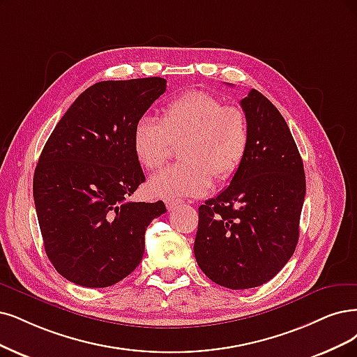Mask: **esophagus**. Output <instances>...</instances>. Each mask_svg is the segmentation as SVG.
Returning <instances> with one entry per match:
<instances>
[{
    "instance_id": "1",
    "label": "esophagus",
    "mask_w": 357,
    "mask_h": 357,
    "mask_svg": "<svg viewBox=\"0 0 357 357\" xmlns=\"http://www.w3.org/2000/svg\"><path fill=\"white\" fill-rule=\"evenodd\" d=\"M181 204H182L181 200H167V202H166V207H167L169 212H172V210H175V208L179 207Z\"/></svg>"
}]
</instances>
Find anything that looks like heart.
I'll return each instance as SVG.
<instances>
[{
	"label": "heart",
	"mask_w": 357,
	"mask_h": 357,
	"mask_svg": "<svg viewBox=\"0 0 357 357\" xmlns=\"http://www.w3.org/2000/svg\"><path fill=\"white\" fill-rule=\"evenodd\" d=\"M248 141L244 110L225 105L206 91L178 96L162 109L160 121L141 116L132 129V150L149 170L167 160L172 145L182 144V163L163 169L149 181V192L166 200L206 194L212 176L219 182L232 178L244 162Z\"/></svg>",
	"instance_id": "1"
}]
</instances>
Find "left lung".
<instances>
[{
  "mask_svg": "<svg viewBox=\"0 0 357 357\" xmlns=\"http://www.w3.org/2000/svg\"><path fill=\"white\" fill-rule=\"evenodd\" d=\"M240 104L248 150L229 187L199 207L194 243L200 269L231 289L263 285L287 265L306 195L303 160L282 114L256 89Z\"/></svg>",
  "mask_w": 357,
  "mask_h": 357,
  "instance_id": "left-lung-1",
  "label": "left lung"
}]
</instances>
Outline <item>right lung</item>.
<instances>
[{
  "mask_svg": "<svg viewBox=\"0 0 357 357\" xmlns=\"http://www.w3.org/2000/svg\"><path fill=\"white\" fill-rule=\"evenodd\" d=\"M166 91V79L102 81L85 89L51 132L33 175L45 253L66 280L110 287L134 271L145 229L163 202L129 197L145 181L132 129Z\"/></svg>",
  "mask_w": 357,
  "mask_h": 357,
  "instance_id": "obj_1",
  "label": "right lung"
}]
</instances>
